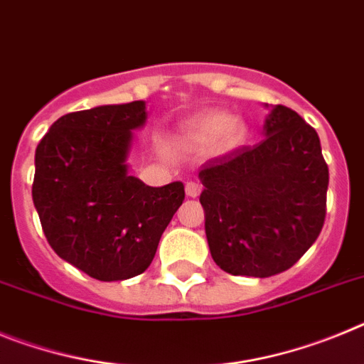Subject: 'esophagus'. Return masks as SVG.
<instances>
[{"mask_svg": "<svg viewBox=\"0 0 364 364\" xmlns=\"http://www.w3.org/2000/svg\"><path fill=\"white\" fill-rule=\"evenodd\" d=\"M200 191H202V188L197 184V182H188V184H186V195H188V197H191V198L198 197V195H200Z\"/></svg>", "mask_w": 364, "mask_h": 364, "instance_id": "34e87169", "label": "esophagus"}]
</instances>
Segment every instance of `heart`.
Returning <instances> with one entry per match:
<instances>
[{
    "label": "heart",
    "instance_id": "1",
    "mask_svg": "<svg viewBox=\"0 0 364 364\" xmlns=\"http://www.w3.org/2000/svg\"><path fill=\"white\" fill-rule=\"evenodd\" d=\"M246 134V124L240 118L228 117L220 111H208L184 125L182 140L197 149L210 147L213 153L222 154L242 146Z\"/></svg>",
    "mask_w": 364,
    "mask_h": 364
}]
</instances>
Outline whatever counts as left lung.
I'll return each instance as SVG.
<instances>
[{
	"label": "left lung",
	"mask_w": 364,
	"mask_h": 364,
	"mask_svg": "<svg viewBox=\"0 0 364 364\" xmlns=\"http://www.w3.org/2000/svg\"><path fill=\"white\" fill-rule=\"evenodd\" d=\"M255 146L202 166L205 237L231 275L272 277L317 240L326 217L328 164L319 136L294 109L275 105Z\"/></svg>",
	"instance_id": "8db88e82"
}]
</instances>
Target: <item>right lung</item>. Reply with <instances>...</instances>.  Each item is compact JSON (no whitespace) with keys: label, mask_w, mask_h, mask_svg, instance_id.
Returning <instances> with one entry per match:
<instances>
[{"label":"right lung","mask_w":364,"mask_h":364,"mask_svg":"<svg viewBox=\"0 0 364 364\" xmlns=\"http://www.w3.org/2000/svg\"><path fill=\"white\" fill-rule=\"evenodd\" d=\"M144 102L69 112L36 147L32 200L50 247L89 277L124 281L146 272L184 202V184L151 188L127 173L131 131Z\"/></svg>","instance_id":"right-lung-1"}]
</instances>
